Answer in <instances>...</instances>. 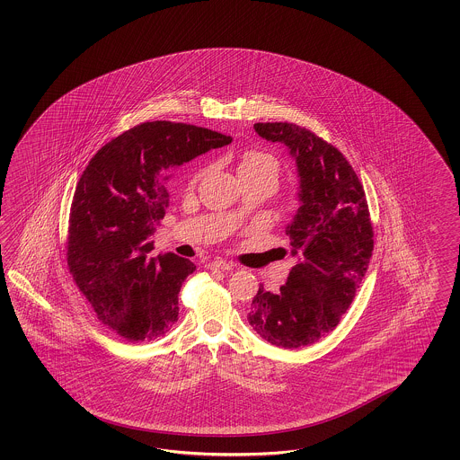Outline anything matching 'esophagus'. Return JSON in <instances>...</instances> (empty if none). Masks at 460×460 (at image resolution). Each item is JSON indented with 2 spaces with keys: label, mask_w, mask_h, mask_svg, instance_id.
Wrapping results in <instances>:
<instances>
[{
  "label": "esophagus",
  "mask_w": 460,
  "mask_h": 460,
  "mask_svg": "<svg viewBox=\"0 0 460 460\" xmlns=\"http://www.w3.org/2000/svg\"><path fill=\"white\" fill-rule=\"evenodd\" d=\"M208 268H209V270L231 271V270H233V265H229V263H227V261H224V260H214V261H209V263H208Z\"/></svg>",
  "instance_id": "34e87169"
}]
</instances>
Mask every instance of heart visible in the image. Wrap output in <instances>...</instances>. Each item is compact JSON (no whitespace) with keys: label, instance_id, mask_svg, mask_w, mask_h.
Instances as JSON below:
<instances>
[{"label":"heart","instance_id":"b5f03b06","mask_svg":"<svg viewBox=\"0 0 460 460\" xmlns=\"http://www.w3.org/2000/svg\"><path fill=\"white\" fill-rule=\"evenodd\" d=\"M239 177H273L279 179V162L273 155L250 150L243 154L237 165Z\"/></svg>","mask_w":460,"mask_h":460}]
</instances>
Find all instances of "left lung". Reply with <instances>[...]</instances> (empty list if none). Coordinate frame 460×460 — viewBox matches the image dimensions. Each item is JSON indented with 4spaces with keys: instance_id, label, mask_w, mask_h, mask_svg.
Returning <instances> with one entry per match:
<instances>
[{
    "instance_id": "left-lung-1",
    "label": "left lung",
    "mask_w": 460,
    "mask_h": 460,
    "mask_svg": "<svg viewBox=\"0 0 460 460\" xmlns=\"http://www.w3.org/2000/svg\"><path fill=\"white\" fill-rule=\"evenodd\" d=\"M283 143L296 165L298 209L287 226L295 266L279 293L263 285L248 322L265 341L304 348L334 331L359 288L373 252V226L356 172L332 145L293 123H256Z\"/></svg>"
}]
</instances>
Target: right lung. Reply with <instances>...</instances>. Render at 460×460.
<instances>
[{
	"mask_svg": "<svg viewBox=\"0 0 460 460\" xmlns=\"http://www.w3.org/2000/svg\"><path fill=\"white\" fill-rule=\"evenodd\" d=\"M231 137L183 123L135 126L93 156L70 208L67 263L74 281L116 334L154 341L179 319V292L195 265L173 252L150 258L168 208V170Z\"/></svg>",
	"mask_w": 460,
	"mask_h": 460,
	"instance_id": "obj_1",
	"label": "right lung"
}]
</instances>
